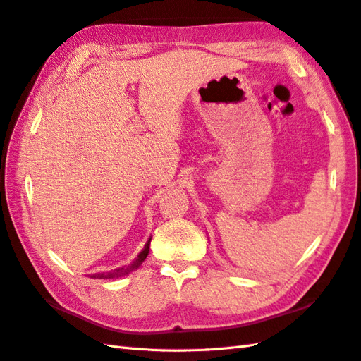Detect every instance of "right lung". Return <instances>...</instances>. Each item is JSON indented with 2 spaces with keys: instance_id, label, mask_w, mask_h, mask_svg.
I'll list each match as a JSON object with an SVG mask.
<instances>
[{
  "instance_id": "1",
  "label": "right lung",
  "mask_w": 361,
  "mask_h": 361,
  "mask_svg": "<svg viewBox=\"0 0 361 361\" xmlns=\"http://www.w3.org/2000/svg\"><path fill=\"white\" fill-rule=\"evenodd\" d=\"M149 244H151V239L146 243V245L143 247V250L138 253L137 259L133 264H129L126 267H120V269H116V270L109 271V273H96V274H92L91 277H94V279H113V277H122V276L129 274L133 270L138 269V267H140V264L146 259L147 253H149Z\"/></svg>"
}]
</instances>
